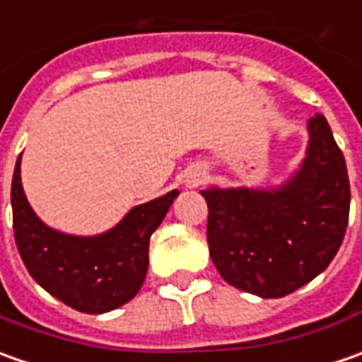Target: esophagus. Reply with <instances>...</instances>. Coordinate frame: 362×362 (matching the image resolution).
<instances>
[{"label":"esophagus","instance_id":"esophagus-1","mask_svg":"<svg viewBox=\"0 0 362 362\" xmlns=\"http://www.w3.org/2000/svg\"><path fill=\"white\" fill-rule=\"evenodd\" d=\"M204 180H206V174H204L202 170H196V172H192L190 176H188V180H186V186H188V188H196V186L204 184Z\"/></svg>","mask_w":362,"mask_h":362}]
</instances>
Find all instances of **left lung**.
Listing matches in <instances>:
<instances>
[{"label":"left lung","mask_w":362,"mask_h":362,"mask_svg":"<svg viewBox=\"0 0 362 362\" xmlns=\"http://www.w3.org/2000/svg\"><path fill=\"white\" fill-rule=\"evenodd\" d=\"M301 170L274 190H202L216 269L233 287L265 299L315 279L339 252L349 223L345 156L323 115L309 119Z\"/></svg>","instance_id":"1"}]
</instances>
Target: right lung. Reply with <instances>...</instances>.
<instances>
[{"mask_svg":"<svg viewBox=\"0 0 362 362\" xmlns=\"http://www.w3.org/2000/svg\"><path fill=\"white\" fill-rule=\"evenodd\" d=\"M11 182L13 233L27 272L47 293L81 313H107L129 303L144 284L148 242L178 190L132 208L110 232L77 238L47 228L31 210L19 176Z\"/></svg>","mask_w":362,"mask_h":362,"instance_id":"add662e5","label":"right lung"}]
</instances>
